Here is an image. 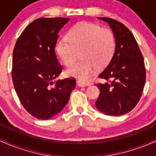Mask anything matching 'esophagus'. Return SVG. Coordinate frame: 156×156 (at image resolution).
<instances>
[{
  "label": "esophagus",
  "mask_w": 156,
  "mask_h": 156,
  "mask_svg": "<svg viewBox=\"0 0 156 156\" xmlns=\"http://www.w3.org/2000/svg\"><path fill=\"white\" fill-rule=\"evenodd\" d=\"M77 85L80 87H87V86L90 85V83L89 82H84V81H81V80H77Z\"/></svg>",
  "instance_id": "34e87169"
}]
</instances>
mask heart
<instances>
[{
    "mask_svg": "<svg viewBox=\"0 0 156 156\" xmlns=\"http://www.w3.org/2000/svg\"><path fill=\"white\" fill-rule=\"evenodd\" d=\"M115 47L113 32L94 23L81 22L69 30L67 39L58 40L55 51L67 67L73 65L79 52L78 63L65 71L68 77L88 80L95 69H103L112 58Z\"/></svg>",
    "mask_w": 156,
    "mask_h": 156,
    "instance_id": "1",
    "label": "heart"
}]
</instances>
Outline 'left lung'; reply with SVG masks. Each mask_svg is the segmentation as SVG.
Returning <instances> with one entry per match:
<instances>
[{
    "label": "left lung",
    "instance_id": "left-lung-1",
    "mask_svg": "<svg viewBox=\"0 0 156 156\" xmlns=\"http://www.w3.org/2000/svg\"><path fill=\"white\" fill-rule=\"evenodd\" d=\"M98 19L112 28L115 51L98 76L108 82L97 84L101 92L95 105L104 114L120 116L130 112L140 100L146 80L144 58L135 37L125 25L108 17Z\"/></svg>",
    "mask_w": 156,
    "mask_h": 156
}]
</instances>
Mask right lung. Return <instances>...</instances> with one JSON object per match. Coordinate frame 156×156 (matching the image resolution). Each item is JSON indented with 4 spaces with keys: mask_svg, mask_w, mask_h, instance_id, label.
Instances as JSON below:
<instances>
[{
    "mask_svg": "<svg viewBox=\"0 0 156 156\" xmlns=\"http://www.w3.org/2000/svg\"><path fill=\"white\" fill-rule=\"evenodd\" d=\"M69 18H39L25 28L16 42L12 80L21 104L31 115L49 119L64 108L76 87L72 78L53 80L62 72L55 53L58 32Z\"/></svg>",
    "mask_w": 156,
    "mask_h": 156,
    "instance_id": "obj_1",
    "label": "right lung"
}]
</instances>
